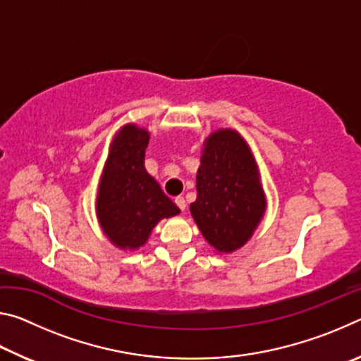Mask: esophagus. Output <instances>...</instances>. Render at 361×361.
<instances>
[{"mask_svg":"<svg viewBox=\"0 0 361 361\" xmlns=\"http://www.w3.org/2000/svg\"><path fill=\"white\" fill-rule=\"evenodd\" d=\"M175 204H176V207H178L181 212L186 210V200H185V197H181V195H178V197H175Z\"/></svg>","mask_w":361,"mask_h":361,"instance_id":"esophagus-1","label":"esophagus"}]
</instances>
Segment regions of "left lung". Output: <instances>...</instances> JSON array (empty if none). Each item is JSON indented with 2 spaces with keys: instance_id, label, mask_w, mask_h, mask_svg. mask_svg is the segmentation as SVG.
<instances>
[{
  "instance_id": "8db88e82",
  "label": "left lung",
  "mask_w": 361,
  "mask_h": 361,
  "mask_svg": "<svg viewBox=\"0 0 361 361\" xmlns=\"http://www.w3.org/2000/svg\"><path fill=\"white\" fill-rule=\"evenodd\" d=\"M191 215L219 253L245 245L266 212L259 170L239 132L219 129L204 142Z\"/></svg>"
}]
</instances>
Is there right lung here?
<instances>
[{"label": "right lung", "mask_w": 361, "mask_h": 361, "mask_svg": "<svg viewBox=\"0 0 361 361\" xmlns=\"http://www.w3.org/2000/svg\"><path fill=\"white\" fill-rule=\"evenodd\" d=\"M149 132L127 124L116 133L97 194V218L109 242L122 250L143 247L162 218L180 213L146 172Z\"/></svg>", "instance_id": "add662e5"}]
</instances>
